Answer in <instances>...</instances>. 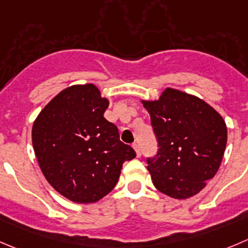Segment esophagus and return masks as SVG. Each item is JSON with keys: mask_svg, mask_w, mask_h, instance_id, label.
<instances>
[{"mask_svg": "<svg viewBox=\"0 0 248 248\" xmlns=\"http://www.w3.org/2000/svg\"><path fill=\"white\" fill-rule=\"evenodd\" d=\"M133 148H134V150H135L136 155H138V157H140V155H141V152H140V148H139V145H138V143H134V145H133Z\"/></svg>", "mask_w": 248, "mask_h": 248, "instance_id": "obj_1", "label": "esophagus"}]
</instances>
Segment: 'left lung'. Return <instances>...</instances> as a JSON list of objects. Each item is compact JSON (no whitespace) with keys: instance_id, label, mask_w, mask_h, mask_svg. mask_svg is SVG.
<instances>
[{"instance_id":"obj_1","label":"left lung","mask_w":248,"mask_h":248,"mask_svg":"<svg viewBox=\"0 0 248 248\" xmlns=\"http://www.w3.org/2000/svg\"><path fill=\"white\" fill-rule=\"evenodd\" d=\"M140 101L159 146L157 155L147 159L153 185L173 199L195 196L220 167L225 120L206 101L173 87H166L157 100Z\"/></svg>"}]
</instances>
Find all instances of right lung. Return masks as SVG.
<instances>
[{"mask_svg":"<svg viewBox=\"0 0 248 248\" xmlns=\"http://www.w3.org/2000/svg\"><path fill=\"white\" fill-rule=\"evenodd\" d=\"M109 100L93 84L65 87L34 120L32 147L49 185L75 203H95L118 183L123 163L135 158L103 114Z\"/></svg>","mask_w":248,"mask_h":248,"instance_id":"add662e5","label":"right lung"}]
</instances>
